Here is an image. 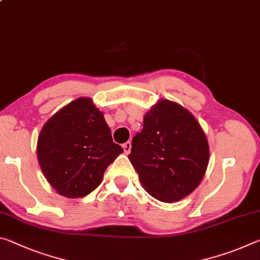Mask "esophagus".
Returning <instances> with one entry per match:
<instances>
[{
  "label": "esophagus",
  "mask_w": 260,
  "mask_h": 260,
  "mask_svg": "<svg viewBox=\"0 0 260 260\" xmlns=\"http://www.w3.org/2000/svg\"><path fill=\"white\" fill-rule=\"evenodd\" d=\"M122 148H123V151H125V154H129L131 149H132V143L129 141L126 142V143H123Z\"/></svg>",
  "instance_id": "1"
}]
</instances>
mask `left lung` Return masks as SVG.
<instances>
[{"mask_svg": "<svg viewBox=\"0 0 260 260\" xmlns=\"http://www.w3.org/2000/svg\"><path fill=\"white\" fill-rule=\"evenodd\" d=\"M142 187L172 204L199 186L209 162V146L194 115L178 103L159 100L143 117L128 156Z\"/></svg>", "mask_w": 260, "mask_h": 260, "instance_id": "8db88e82", "label": "left lung"}]
</instances>
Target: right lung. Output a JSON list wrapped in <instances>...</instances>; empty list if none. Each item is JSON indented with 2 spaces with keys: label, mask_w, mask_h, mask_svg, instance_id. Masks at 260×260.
<instances>
[{
  "label": "right lung",
  "mask_w": 260,
  "mask_h": 260,
  "mask_svg": "<svg viewBox=\"0 0 260 260\" xmlns=\"http://www.w3.org/2000/svg\"><path fill=\"white\" fill-rule=\"evenodd\" d=\"M122 151L113 142L104 113L88 97L77 98L53 114L37 142L45 178L60 196L71 199L100 186L105 170Z\"/></svg>",
  "instance_id": "right-lung-1"
}]
</instances>
